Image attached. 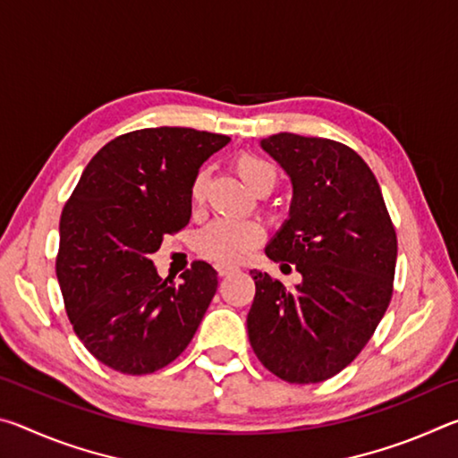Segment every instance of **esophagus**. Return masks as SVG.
Instances as JSON below:
<instances>
[{
  "label": "esophagus",
  "mask_w": 458,
  "mask_h": 458,
  "mask_svg": "<svg viewBox=\"0 0 458 458\" xmlns=\"http://www.w3.org/2000/svg\"><path fill=\"white\" fill-rule=\"evenodd\" d=\"M216 270H218V276H228V275H234L236 273V267H226V265H218L216 267Z\"/></svg>",
  "instance_id": "34e87169"
}]
</instances>
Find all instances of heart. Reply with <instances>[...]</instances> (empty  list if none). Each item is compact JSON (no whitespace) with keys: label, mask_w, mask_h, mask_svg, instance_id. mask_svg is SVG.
Segmentation results:
<instances>
[{"label":"heart","mask_w":458,"mask_h":458,"mask_svg":"<svg viewBox=\"0 0 458 458\" xmlns=\"http://www.w3.org/2000/svg\"><path fill=\"white\" fill-rule=\"evenodd\" d=\"M236 174L242 177L248 188L257 193L270 191L276 185V169L265 157L254 153H240L234 157ZM210 174L208 169H199L193 177L190 188V199L193 206H199L206 199ZM262 228L252 220H214L201 228L196 236V250L218 265H236L246 259L254 248L260 244Z\"/></svg>","instance_id":"obj_1"}]
</instances>
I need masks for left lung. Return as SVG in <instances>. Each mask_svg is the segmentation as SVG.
I'll return each instance as SVG.
<instances>
[{
	"label": "left lung",
	"instance_id": "1",
	"mask_svg": "<svg viewBox=\"0 0 458 458\" xmlns=\"http://www.w3.org/2000/svg\"><path fill=\"white\" fill-rule=\"evenodd\" d=\"M293 182L291 218L267 246L303 283L289 291L252 270L257 294L248 339L268 371L289 384H317L358 358L394 293L398 240L376 175L352 147L278 133L262 139ZM286 267V265H283Z\"/></svg>",
	"mask_w": 458,
	"mask_h": 458
}]
</instances>
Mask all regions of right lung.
Instances as JSON below:
<instances>
[{"label":"right lung","mask_w":458,"mask_h":458,"mask_svg":"<svg viewBox=\"0 0 458 458\" xmlns=\"http://www.w3.org/2000/svg\"><path fill=\"white\" fill-rule=\"evenodd\" d=\"M230 137L151 127L114 137L89 161L60 216L56 276L84 347L114 371L153 374L180 355L218 289V273L191 262L182 283L149 257L188 226L199 165Z\"/></svg>","instance_id":"right-lung-1"}]
</instances>
